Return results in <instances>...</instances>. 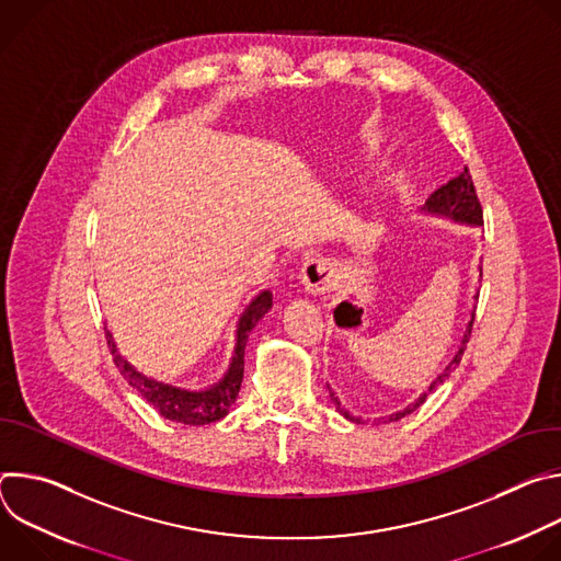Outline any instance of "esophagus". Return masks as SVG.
I'll use <instances>...</instances> for the list:
<instances>
[{
    "label": "esophagus",
    "mask_w": 561,
    "mask_h": 561,
    "mask_svg": "<svg viewBox=\"0 0 561 561\" xmlns=\"http://www.w3.org/2000/svg\"><path fill=\"white\" fill-rule=\"evenodd\" d=\"M299 279L308 293L324 295L335 286V266L327 257H310L304 262Z\"/></svg>",
    "instance_id": "34e87169"
}]
</instances>
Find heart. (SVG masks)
Segmentation results:
<instances>
[{
  "label": "heart",
  "instance_id": "1",
  "mask_svg": "<svg viewBox=\"0 0 561 561\" xmlns=\"http://www.w3.org/2000/svg\"><path fill=\"white\" fill-rule=\"evenodd\" d=\"M377 137L368 130H359L353 135L351 146H348V157L351 162H362V159H368L377 150Z\"/></svg>",
  "mask_w": 561,
  "mask_h": 561
}]
</instances>
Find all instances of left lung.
<instances>
[{
  "instance_id": "obj_1",
  "label": "left lung",
  "mask_w": 561,
  "mask_h": 561,
  "mask_svg": "<svg viewBox=\"0 0 561 561\" xmlns=\"http://www.w3.org/2000/svg\"><path fill=\"white\" fill-rule=\"evenodd\" d=\"M426 208L431 210V213H439V215H448V217H453V219H457V221H468V224H484V213H482V204H479V197H477V191H474V184H472V178H470V171H468V167H463V171L457 175V178H453L448 184H444L442 188H437L433 195H431V199L426 202ZM472 327V324H470ZM468 337H470V329H468V335H463V344L468 342ZM466 348V346H463ZM463 348H459V353L455 355V359L448 364V368L431 383V388H428V392L437 386V383H442L448 375H450V366L453 364H459V359H461V353H463ZM428 392H424L417 402L413 404V407H409L407 411H402V413H397V415H390L388 417V422H397V420H402L404 415H409V413H413L415 409H420L424 402H426V397H428ZM331 397H333V392H331ZM335 399V397H333ZM335 404H340L337 399H335ZM344 413V417L346 420H351V422H359L357 417H353V415H348L346 411H342ZM362 424V422H359Z\"/></svg>"
}]
</instances>
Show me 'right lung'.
Here are the masks:
<instances>
[{
  "mask_svg": "<svg viewBox=\"0 0 561 561\" xmlns=\"http://www.w3.org/2000/svg\"><path fill=\"white\" fill-rule=\"evenodd\" d=\"M273 306V295L271 290H264L257 295V299L247 308V312L239 319V329H237V346H234V357L224 375V379L208 388V390H184L175 388L162 381H154L137 373L122 355H117L115 342L111 333H106L108 340V351L113 353V362L124 375V379L146 399V402L171 422L188 424V426H204L221 420L230 407L234 404V399L239 394V386H242L244 379V348L249 342V333L255 329L260 319L268 312Z\"/></svg>",
  "mask_w": 561,
  "mask_h": 561,
  "instance_id": "1",
  "label": "right lung"
}]
</instances>
